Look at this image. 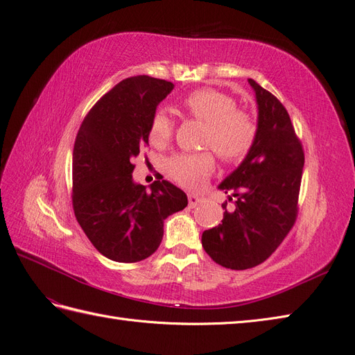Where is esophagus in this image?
Wrapping results in <instances>:
<instances>
[{
    "mask_svg": "<svg viewBox=\"0 0 355 355\" xmlns=\"http://www.w3.org/2000/svg\"><path fill=\"white\" fill-rule=\"evenodd\" d=\"M203 202V198L198 196V194H189V205L191 208L198 207V205H200Z\"/></svg>",
    "mask_w": 355,
    "mask_h": 355,
    "instance_id": "34e87169",
    "label": "esophagus"
}]
</instances>
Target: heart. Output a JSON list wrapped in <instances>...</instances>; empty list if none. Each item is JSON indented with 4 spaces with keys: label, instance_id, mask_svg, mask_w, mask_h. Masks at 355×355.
<instances>
[{
    "label": "heart",
    "instance_id": "heart-1",
    "mask_svg": "<svg viewBox=\"0 0 355 355\" xmlns=\"http://www.w3.org/2000/svg\"><path fill=\"white\" fill-rule=\"evenodd\" d=\"M184 107L193 118L207 123L202 144L214 148L223 161L240 162L249 155L258 137V123L246 110L237 109V101L212 88L193 91L184 100ZM173 135V119L165 110H157L148 128L150 141L165 146ZM212 152L177 153L166 162L168 174L187 189L200 187L212 173Z\"/></svg>",
    "mask_w": 355,
    "mask_h": 355
}]
</instances>
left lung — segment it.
<instances>
[{"instance_id":"1","label":"left lung","mask_w":355,"mask_h":355,"mask_svg":"<svg viewBox=\"0 0 355 355\" xmlns=\"http://www.w3.org/2000/svg\"><path fill=\"white\" fill-rule=\"evenodd\" d=\"M258 105V137L220 190L223 224L205 230L202 246L216 264L248 270L264 262L291 232L298 215L304 148L289 113L276 96L248 79ZM232 201V207L227 202Z\"/></svg>"}]
</instances>
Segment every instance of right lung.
<instances>
[{"label":"right lung","instance_id":"add662e5","mask_svg":"<svg viewBox=\"0 0 355 355\" xmlns=\"http://www.w3.org/2000/svg\"><path fill=\"white\" fill-rule=\"evenodd\" d=\"M174 84L147 75L127 78L88 112L76 134L72 205L76 221L101 255L116 262L150 257L164 237V221L187 207L186 193L159 178L132 180V159L148 146L156 107Z\"/></svg>","mask_w":355,"mask_h":355}]
</instances>
